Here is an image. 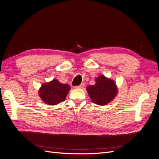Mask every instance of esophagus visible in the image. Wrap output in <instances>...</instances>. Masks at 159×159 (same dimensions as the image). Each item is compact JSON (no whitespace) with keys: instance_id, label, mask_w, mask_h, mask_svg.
<instances>
[{"instance_id":"1","label":"esophagus","mask_w":159,"mask_h":159,"mask_svg":"<svg viewBox=\"0 0 159 159\" xmlns=\"http://www.w3.org/2000/svg\"><path fill=\"white\" fill-rule=\"evenodd\" d=\"M84 84H80L79 86H77V87H76V88L79 89H82L84 88Z\"/></svg>"}]
</instances>
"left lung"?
Returning <instances> with one entry per match:
<instances>
[{"instance_id":"8db88e82","label":"left lung","mask_w":159,"mask_h":159,"mask_svg":"<svg viewBox=\"0 0 159 159\" xmlns=\"http://www.w3.org/2000/svg\"><path fill=\"white\" fill-rule=\"evenodd\" d=\"M94 85L88 86L87 93L93 103L106 105L110 103L118 94L116 83L111 79L101 75L95 79Z\"/></svg>"}]
</instances>
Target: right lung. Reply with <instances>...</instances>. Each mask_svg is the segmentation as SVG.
<instances>
[{"label":"right lung","mask_w":159,"mask_h":159,"mask_svg":"<svg viewBox=\"0 0 159 159\" xmlns=\"http://www.w3.org/2000/svg\"><path fill=\"white\" fill-rule=\"evenodd\" d=\"M70 87L69 84L60 83L53 79L41 85L39 90V95L43 102L49 105H57L65 101Z\"/></svg>","instance_id":"right-lung-1"}]
</instances>
